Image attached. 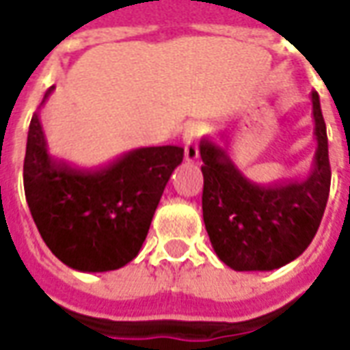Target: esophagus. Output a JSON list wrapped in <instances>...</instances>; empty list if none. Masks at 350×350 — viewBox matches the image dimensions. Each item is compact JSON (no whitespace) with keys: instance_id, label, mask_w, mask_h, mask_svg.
<instances>
[{"instance_id":"obj_1","label":"esophagus","mask_w":350,"mask_h":350,"mask_svg":"<svg viewBox=\"0 0 350 350\" xmlns=\"http://www.w3.org/2000/svg\"><path fill=\"white\" fill-rule=\"evenodd\" d=\"M204 129L198 125V123H189L185 129H183V150H185V161H195L198 157V140L202 137Z\"/></svg>"}]
</instances>
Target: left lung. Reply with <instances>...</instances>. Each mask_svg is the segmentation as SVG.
Segmentation results:
<instances>
[{
    "label": "left lung",
    "mask_w": 350,
    "mask_h": 350,
    "mask_svg": "<svg viewBox=\"0 0 350 350\" xmlns=\"http://www.w3.org/2000/svg\"><path fill=\"white\" fill-rule=\"evenodd\" d=\"M317 152L311 174L301 182L258 185L247 180L225 148L200 142L202 217L213 251L236 271H268L308 250L323 219L330 193L328 137L319 93H311Z\"/></svg>",
    "instance_id": "8db88e82"
}]
</instances>
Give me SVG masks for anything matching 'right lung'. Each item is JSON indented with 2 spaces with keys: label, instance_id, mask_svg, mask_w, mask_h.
I'll return each instance as SVG.
<instances>
[{
  "label": "right lung",
  "instance_id": "add662e5",
  "mask_svg": "<svg viewBox=\"0 0 350 350\" xmlns=\"http://www.w3.org/2000/svg\"><path fill=\"white\" fill-rule=\"evenodd\" d=\"M182 161L180 146H152L123 153L107 167L75 168L50 157L35 112L24 157L27 206L49 250L69 268L118 270L138 255L168 178Z\"/></svg>",
  "mask_w": 350,
  "mask_h": 350
}]
</instances>
